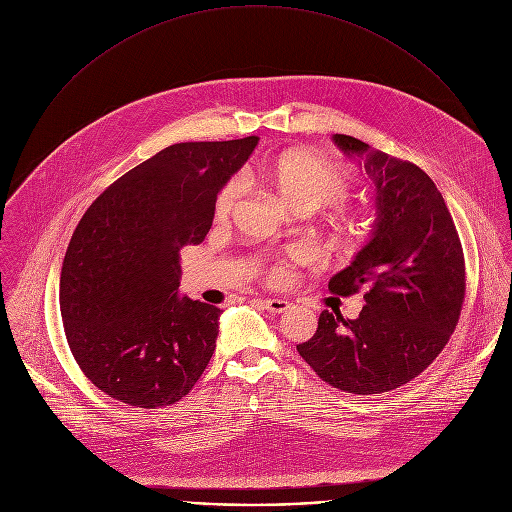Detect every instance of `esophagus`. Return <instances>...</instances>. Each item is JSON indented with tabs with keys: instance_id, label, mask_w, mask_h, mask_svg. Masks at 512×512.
Instances as JSON below:
<instances>
[{
	"instance_id": "34e87169",
	"label": "esophagus",
	"mask_w": 512,
	"mask_h": 512,
	"mask_svg": "<svg viewBox=\"0 0 512 512\" xmlns=\"http://www.w3.org/2000/svg\"><path fill=\"white\" fill-rule=\"evenodd\" d=\"M261 306L271 314H283L291 308L287 300H261Z\"/></svg>"
}]
</instances>
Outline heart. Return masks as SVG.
Returning <instances> with one entry per match:
<instances>
[{"label": "heart", "instance_id": "heart-1", "mask_svg": "<svg viewBox=\"0 0 512 512\" xmlns=\"http://www.w3.org/2000/svg\"><path fill=\"white\" fill-rule=\"evenodd\" d=\"M263 180L291 210L316 212L320 208L340 204L352 190V176L340 164L306 150H291L259 162L255 168ZM241 198V182L231 180L216 194L214 216L227 221ZM275 269L271 277H279Z\"/></svg>", "mask_w": 512, "mask_h": 512}]
</instances>
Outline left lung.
I'll return each mask as SVG.
<instances>
[{
  "mask_svg": "<svg viewBox=\"0 0 512 512\" xmlns=\"http://www.w3.org/2000/svg\"><path fill=\"white\" fill-rule=\"evenodd\" d=\"M332 139L364 162L377 218L367 245L328 289L336 296L364 289L367 306L354 320L324 310L298 352L328 385L377 395L415 379L448 344L466 294L464 253L442 192L421 168L350 135Z\"/></svg>",
  "mask_w": 512,
  "mask_h": 512,
  "instance_id": "8db88e82",
  "label": "left lung"
}]
</instances>
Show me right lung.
I'll return each mask as SVG.
<instances>
[{
    "instance_id": "add662e5",
    "label": "right lung",
    "mask_w": 512,
    "mask_h": 512,
    "mask_svg": "<svg viewBox=\"0 0 512 512\" xmlns=\"http://www.w3.org/2000/svg\"><path fill=\"white\" fill-rule=\"evenodd\" d=\"M259 137L174 143L85 212L60 273V314L85 377L131 407L180 401L214 352L221 308L180 298V249L212 227L214 200Z\"/></svg>"
}]
</instances>
